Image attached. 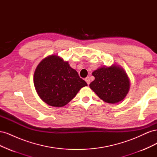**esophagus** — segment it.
<instances>
[{"label":"esophagus","mask_w":157,"mask_h":157,"mask_svg":"<svg viewBox=\"0 0 157 157\" xmlns=\"http://www.w3.org/2000/svg\"><path fill=\"white\" fill-rule=\"evenodd\" d=\"M85 81L86 82V83L88 84V85L90 84V77H87L86 78H85Z\"/></svg>","instance_id":"1"}]
</instances>
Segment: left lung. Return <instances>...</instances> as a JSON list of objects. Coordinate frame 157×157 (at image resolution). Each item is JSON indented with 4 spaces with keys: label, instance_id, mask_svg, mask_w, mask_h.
I'll use <instances>...</instances> for the list:
<instances>
[{
    "label": "left lung",
    "instance_id": "obj_1",
    "mask_svg": "<svg viewBox=\"0 0 157 157\" xmlns=\"http://www.w3.org/2000/svg\"><path fill=\"white\" fill-rule=\"evenodd\" d=\"M92 75L95 80L90 87L103 101L116 103L122 101L128 92L129 79L124 71L113 65L101 67L94 71Z\"/></svg>",
    "mask_w": 157,
    "mask_h": 157
}]
</instances>
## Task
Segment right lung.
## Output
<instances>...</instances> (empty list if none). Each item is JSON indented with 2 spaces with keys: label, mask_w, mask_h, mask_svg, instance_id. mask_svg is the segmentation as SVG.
<instances>
[{
  "label": "right lung",
  "mask_w": 157,
  "mask_h": 157,
  "mask_svg": "<svg viewBox=\"0 0 157 157\" xmlns=\"http://www.w3.org/2000/svg\"><path fill=\"white\" fill-rule=\"evenodd\" d=\"M34 84L42 101L56 107L67 105L80 88L87 86L68 62L57 56L47 57L38 65Z\"/></svg>",
  "instance_id": "1"
}]
</instances>
